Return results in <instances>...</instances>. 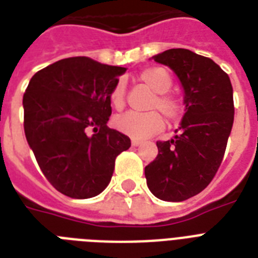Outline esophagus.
<instances>
[{"label":"esophagus","instance_id":"1","mask_svg":"<svg viewBox=\"0 0 258 258\" xmlns=\"http://www.w3.org/2000/svg\"><path fill=\"white\" fill-rule=\"evenodd\" d=\"M142 143V141H139V139H133L131 141V145L134 146V147H137V146H139Z\"/></svg>","mask_w":258,"mask_h":258}]
</instances>
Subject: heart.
<instances>
[{
  "mask_svg": "<svg viewBox=\"0 0 258 258\" xmlns=\"http://www.w3.org/2000/svg\"><path fill=\"white\" fill-rule=\"evenodd\" d=\"M139 79L155 92V96L151 99L150 103V108L159 109L171 121H176L182 116L183 103L174 93L169 92L172 86V79L165 68L162 67L146 68L139 74ZM109 103L116 109H121L124 107L125 84L123 80H119L111 89ZM160 113L159 111H150V112L130 111L117 116L113 124L117 131H120L124 135H128L134 139H145L159 133L163 128L165 121Z\"/></svg>",
  "mask_w": 258,
  "mask_h": 258,
  "instance_id": "obj_1",
  "label": "heart"
}]
</instances>
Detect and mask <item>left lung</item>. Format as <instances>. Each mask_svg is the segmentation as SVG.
Segmentation results:
<instances>
[{"label":"left lung","instance_id":"obj_1","mask_svg":"<svg viewBox=\"0 0 258 258\" xmlns=\"http://www.w3.org/2000/svg\"><path fill=\"white\" fill-rule=\"evenodd\" d=\"M154 60L179 78L186 112L175 138L157 142L158 155L145 175L157 198L180 202L200 194L220 169L234 120L233 87L218 64L191 50H165Z\"/></svg>","mask_w":258,"mask_h":258}]
</instances>
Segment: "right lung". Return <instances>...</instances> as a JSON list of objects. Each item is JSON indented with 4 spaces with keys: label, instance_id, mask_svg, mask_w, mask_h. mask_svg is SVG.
<instances>
[{
    "label": "right lung",
    "instance_id": "add662e5",
    "mask_svg": "<svg viewBox=\"0 0 258 258\" xmlns=\"http://www.w3.org/2000/svg\"><path fill=\"white\" fill-rule=\"evenodd\" d=\"M124 72L78 56L42 68L26 87V141L42 174L64 196L86 200L100 194L116 157L131 146L128 137L107 125L109 92Z\"/></svg>",
    "mask_w": 258,
    "mask_h": 258
}]
</instances>
